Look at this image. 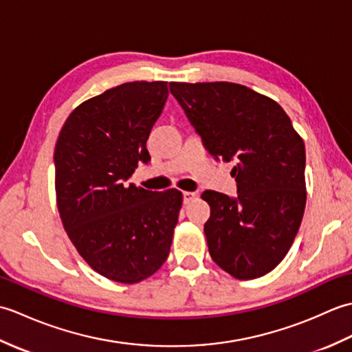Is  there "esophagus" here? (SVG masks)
Listing matches in <instances>:
<instances>
[{
	"mask_svg": "<svg viewBox=\"0 0 352 352\" xmlns=\"http://www.w3.org/2000/svg\"><path fill=\"white\" fill-rule=\"evenodd\" d=\"M195 199H197V193H193V192H184L183 193L184 204H189V203H192V201H195Z\"/></svg>",
	"mask_w": 352,
	"mask_h": 352,
	"instance_id": "34e87169",
	"label": "esophagus"
}]
</instances>
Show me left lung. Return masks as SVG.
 <instances>
[{
  "label": "left lung",
  "mask_w": 352,
  "mask_h": 352,
  "mask_svg": "<svg viewBox=\"0 0 352 352\" xmlns=\"http://www.w3.org/2000/svg\"><path fill=\"white\" fill-rule=\"evenodd\" d=\"M214 159L236 162L237 198L203 192L213 261L237 280L271 272L300 230L305 199V146L276 101L252 89L214 83H169Z\"/></svg>",
  "instance_id": "1"
}]
</instances>
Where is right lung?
<instances>
[{
    "mask_svg": "<svg viewBox=\"0 0 352 352\" xmlns=\"http://www.w3.org/2000/svg\"><path fill=\"white\" fill-rule=\"evenodd\" d=\"M168 98L166 81H131L81 102L54 149L56 197L63 228L94 271L134 284L169 256L183 204L177 189L129 184Z\"/></svg>",
    "mask_w": 352,
    "mask_h": 352,
    "instance_id": "1",
    "label": "right lung"
}]
</instances>
